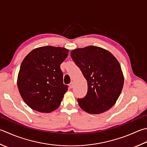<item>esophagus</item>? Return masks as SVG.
<instances>
[{
	"label": "esophagus",
	"mask_w": 147,
	"mask_h": 147,
	"mask_svg": "<svg viewBox=\"0 0 147 147\" xmlns=\"http://www.w3.org/2000/svg\"><path fill=\"white\" fill-rule=\"evenodd\" d=\"M69 87L71 88H73V86H74V83H73V82H71L69 84Z\"/></svg>",
	"instance_id": "1"
}]
</instances>
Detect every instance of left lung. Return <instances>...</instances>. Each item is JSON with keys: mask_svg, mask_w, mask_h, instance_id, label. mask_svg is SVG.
Segmentation results:
<instances>
[{"mask_svg": "<svg viewBox=\"0 0 147 147\" xmlns=\"http://www.w3.org/2000/svg\"><path fill=\"white\" fill-rule=\"evenodd\" d=\"M71 56L87 80V95L77 100L80 108L90 114L110 109L123 86L122 71L117 59L108 50L94 46L73 50Z\"/></svg>", "mask_w": 147, "mask_h": 147, "instance_id": "1", "label": "left lung"}]
</instances>
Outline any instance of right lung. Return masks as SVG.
I'll list each match as a JSON object with an SVG mask.
<instances>
[{
	"mask_svg": "<svg viewBox=\"0 0 147 147\" xmlns=\"http://www.w3.org/2000/svg\"><path fill=\"white\" fill-rule=\"evenodd\" d=\"M69 50L51 46L34 49L20 66L17 85L24 102L32 110L50 113L59 108L68 90L60 65Z\"/></svg>",
	"mask_w": 147,
	"mask_h": 147,
	"instance_id": "add662e5",
	"label": "right lung"
}]
</instances>
